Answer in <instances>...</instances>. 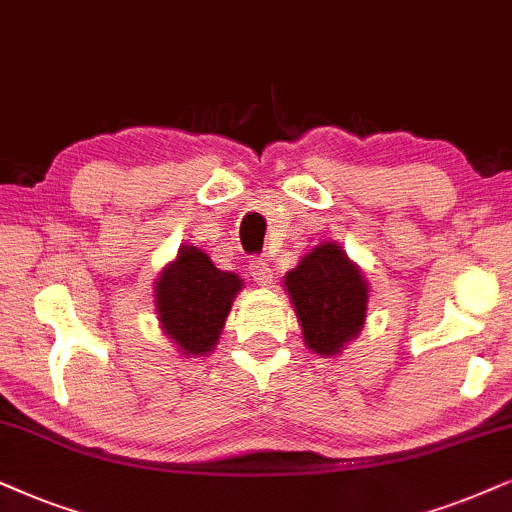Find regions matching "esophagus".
<instances>
[{
    "mask_svg": "<svg viewBox=\"0 0 512 512\" xmlns=\"http://www.w3.org/2000/svg\"><path fill=\"white\" fill-rule=\"evenodd\" d=\"M248 271H250V276L257 281V286H269L271 278H274V271H271L269 262L262 260V257H255V260L250 262Z\"/></svg>",
    "mask_w": 512,
    "mask_h": 512,
    "instance_id": "34e87169",
    "label": "esophagus"
}]
</instances>
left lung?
Here are the masks:
<instances>
[{
  "label": "left lung",
  "mask_w": 512,
  "mask_h": 512,
  "mask_svg": "<svg viewBox=\"0 0 512 512\" xmlns=\"http://www.w3.org/2000/svg\"><path fill=\"white\" fill-rule=\"evenodd\" d=\"M302 340L319 357H338L361 333L368 312V281L340 243L323 241L283 276Z\"/></svg>",
  "instance_id": "8db88e82"
}]
</instances>
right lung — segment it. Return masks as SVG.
Instances as JSON below:
<instances>
[{
    "label": "right lung",
    "instance_id": "add662e5",
    "mask_svg": "<svg viewBox=\"0 0 512 512\" xmlns=\"http://www.w3.org/2000/svg\"><path fill=\"white\" fill-rule=\"evenodd\" d=\"M243 278L222 271L196 245H181L153 283L158 323L181 357H208L231 312Z\"/></svg>",
    "mask_w": 512,
    "mask_h": 512
}]
</instances>
